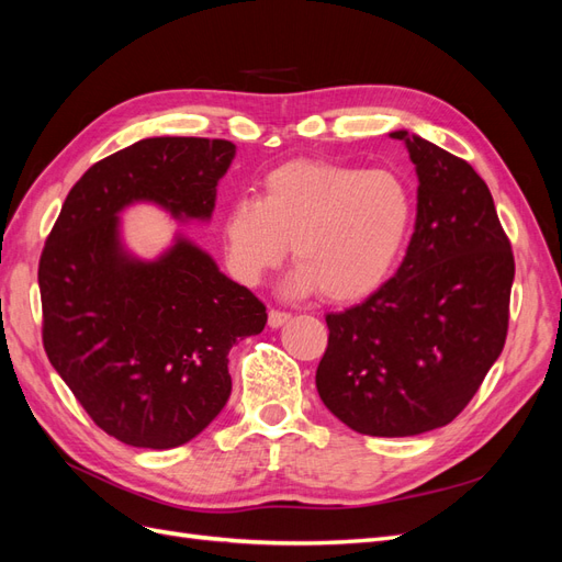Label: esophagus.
<instances>
[{
  "label": "esophagus",
  "instance_id": "1",
  "mask_svg": "<svg viewBox=\"0 0 562 562\" xmlns=\"http://www.w3.org/2000/svg\"><path fill=\"white\" fill-rule=\"evenodd\" d=\"M291 318V314L288 312H281V310H269V326L271 328H279V326H283V323Z\"/></svg>",
  "mask_w": 562,
  "mask_h": 562
}]
</instances>
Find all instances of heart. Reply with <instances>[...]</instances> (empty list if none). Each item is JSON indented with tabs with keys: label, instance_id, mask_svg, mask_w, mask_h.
Segmentation results:
<instances>
[{
	"label": "heart",
	"instance_id": "obj_1",
	"mask_svg": "<svg viewBox=\"0 0 562 562\" xmlns=\"http://www.w3.org/2000/svg\"><path fill=\"white\" fill-rule=\"evenodd\" d=\"M413 215L411 187L386 168L283 164L265 178L262 196H239L227 209L229 269L241 283L258 285L285 260L293 241V293L361 300L391 277Z\"/></svg>",
	"mask_w": 562,
	"mask_h": 562
}]
</instances>
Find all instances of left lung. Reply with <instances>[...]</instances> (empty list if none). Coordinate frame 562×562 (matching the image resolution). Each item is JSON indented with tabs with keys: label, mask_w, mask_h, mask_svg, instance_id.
Masks as SVG:
<instances>
[{
	"label": "left lung",
	"mask_w": 562,
	"mask_h": 562,
	"mask_svg": "<svg viewBox=\"0 0 562 562\" xmlns=\"http://www.w3.org/2000/svg\"><path fill=\"white\" fill-rule=\"evenodd\" d=\"M417 220L396 274L361 304L328 314L316 389L366 436L446 427L481 389L508 330L514 250L485 180L407 131Z\"/></svg>",
	"instance_id": "1"
}]
</instances>
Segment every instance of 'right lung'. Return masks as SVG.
I'll return each instance as SVG.
<instances>
[{
  "instance_id": "add662e5",
  "label": "right lung",
  "mask_w": 562,
  "mask_h": 562,
  "mask_svg": "<svg viewBox=\"0 0 562 562\" xmlns=\"http://www.w3.org/2000/svg\"><path fill=\"white\" fill-rule=\"evenodd\" d=\"M234 151L209 138L119 149L77 180L46 236L44 351L87 415L126 446L168 450L206 429L229 398V349L267 323L265 304L190 241L157 262L119 244L116 213L133 201L211 217Z\"/></svg>"
}]
</instances>
